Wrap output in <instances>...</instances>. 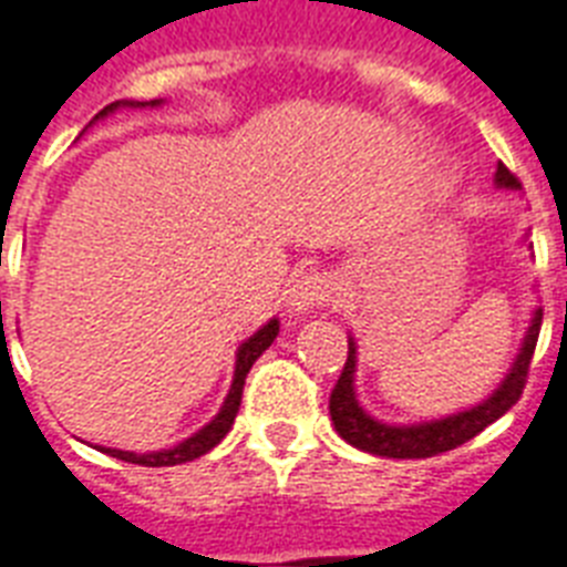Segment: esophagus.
<instances>
[{
    "instance_id": "obj_1",
    "label": "esophagus",
    "mask_w": 567,
    "mask_h": 567,
    "mask_svg": "<svg viewBox=\"0 0 567 567\" xmlns=\"http://www.w3.org/2000/svg\"><path fill=\"white\" fill-rule=\"evenodd\" d=\"M333 296H337V284L324 271H305L289 287V307L298 312L316 310V307L330 305Z\"/></svg>"
}]
</instances>
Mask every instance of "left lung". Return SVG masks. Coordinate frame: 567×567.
<instances>
[{
	"instance_id": "obj_1",
	"label": "left lung",
	"mask_w": 567,
	"mask_h": 567,
	"mask_svg": "<svg viewBox=\"0 0 567 567\" xmlns=\"http://www.w3.org/2000/svg\"><path fill=\"white\" fill-rule=\"evenodd\" d=\"M495 181L501 187H520V181L506 169L504 163H497ZM538 330H542V310H536V316H533V324H529L527 337H524L520 354L515 357L513 369H509L504 383L495 389V395L486 398L483 404L471 406L465 412H456V415H447V419L439 421H424V424H410V427L380 424V421L371 419L369 412H362V406L357 404V346L354 339H348V360L342 365L337 386L330 392V419H333V427H337V433L346 439L348 445L360 447L365 454L389 456V460H427V456L454 451V447L465 445L468 439L483 433L492 421H497L504 412H509L518 404L520 392L527 386L529 360H533V351H536Z\"/></svg>"
}]
</instances>
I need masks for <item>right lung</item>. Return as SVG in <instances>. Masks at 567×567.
<instances>
[{"mask_svg":"<svg viewBox=\"0 0 567 567\" xmlns=\"http://www.w3.org/2000/svg\"><path fill=\"white\" fill-rule=\"evenodd\" d=\"M152 104H157V102H152ZM116 107H120V102L107 104V107H104L99 116L116 111ZM278 328H280L278 319H271L269 324H262V328L257 330L255 337L248 339V342H243V348L237 351V371H234V383H230L228 398H225V404H221L219 415H216V419H213L207 427L198 430L196 436L184 439L181 445L169 447V451H155V454H131V451H116V447H99V451L116 456V460H125V463L152 465V468H161V465H181V463H189V460H198V456H205L210 447H216L221 439L228 436L230 424H234V419H237L239 404H243V386H246V374L251 371V365H255L257 357H260L262 351L271 346V342H275V337H278Z\"/></svg>","mask_w":567,"mask_h":567,"instance_id":"right-lung-1","label":"right lung"}]
</instances>
